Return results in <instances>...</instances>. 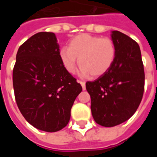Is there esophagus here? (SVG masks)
I'll use <instances>...</instances> for the list:
<instances>
[{
	"label": "esophagus",
	"instance_id": "esophagus-1",
	"mask_svg": "<svg viewBox=\"0 0 157 157\" xmlns=\"http://www.w3.org/2000/svg\"><path fill=\"white\" fill-rule=\"evenodd\" d=\"M78 82L80 83V84H81V85H82V89H83V90H85L86 89V82H82V81H78Z\"/></svg>",
	"mask_w": 157,
	"mask_h": 157
}]
</instances>
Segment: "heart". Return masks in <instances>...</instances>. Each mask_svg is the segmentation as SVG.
<instances>
[{
    "mask_svg": "<svg viewBox=\"0 0 157 157\" xmlns=\"http://www.w3.org/2000/svg\"><path fill=\"white\" fill-rule=\"evenodd\" d=\"M59 59L66 71L74 74L78 64L80 74L99 77L109 71L116 58V46L112 39L82 33L75 36L68 47L59 50Z\"/></svg>",
    "mask_w": 157,
    "mask_h": 157,
    "instance_id": "heart-1",
    "label": "heart"
}]
</instances>
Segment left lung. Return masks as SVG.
Instances as JSON below:
<instances>
[{
	"instance_id": "8db88e82",
	"label": "left lung",
	"mask_w": 157,
	"mask_h": 157,
	"mask_svg": "<svg viewBox=\"0 0 157 157\" xmlns=\"http://www.w3.org/2000/svg\"><path fill=\"white\" fill-rule=\"evenodd\" d=\"M116 58L109 71L86 88L91 97V110L97 124L113 127L130 118L141 102L145 72L139 44L124 33L113 31Z\"/></svg>"
}]
</instances>
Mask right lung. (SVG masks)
Wrapping results in <instances>:
<instances>
[{"instance_id":"obj_1","label":"right lung","mask_w":157,"mask_h":157,"mask_svg":"<svg viewBox=\"0 0 157 157\" xmlns=\"http://www.w3.org/2000/svg\"><path fill=\"white\" fill-rule=\"evenodd\" d=\"M54 33L40 32L24 42L17 53L12 82L17 107L38 129L56 132L65 128L71 109L82 91L62 65Z\"/></svg>"}]
</instances>
